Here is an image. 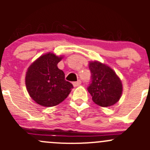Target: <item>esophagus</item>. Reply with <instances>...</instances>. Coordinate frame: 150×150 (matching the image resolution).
Segmentation results:
<instances>
[{"label":"esophagus","instance_id":"obj_1","mask_svg":"<svg viewBox=\"0 0 150 150\" xmlns=\"http://www.w3.org/2000/svg\"><path fill=\"white\" fill-rule=\"evenodd\" d=\"M81 84V80H78V81H76V82H74L73 83V86H75V87H77V86H79Z\"/></svg>","mask_w":150,"mask_h":150}]
</instances>
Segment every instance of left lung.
Listing matches in <instances>:
<instances>
[{
    "mask_svg": "<svg viewBox=\"0 0 150 150\" xmlns=\"http://www.w3.org/2000/svg\"><path fill=\"white\" fill-rule=\"evenodd\" d=\"M91 81L87 88L92 100L107 107L117 102L122 94V83L110 67L98 62L89 63Z\"/></svg>",
    "mask_w": 150,
    "mask_h": 150,
    "instance_id": "8db88e82",
    "label": "left lung"
}]
</instances>
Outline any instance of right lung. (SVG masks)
<instances>
[{
    "instance_id": "add662e5",
    "label": "right lung",
    "mask_w": 150,
    "mask_h": 150,
    "mask_svg": "<svg viewBox=\"0 0 150 150\" xmlns=\"http://www.w3.org/2000/svg\"><path fill=\"white\" fill-rule=\"evenodd\" d=\"M62 57L47 54L30 65L25 77L28 91L32 99L43 107H54L62 102L73 86L65 81L64 72L57 67Z\"/></svg>"
}]
</instances>
